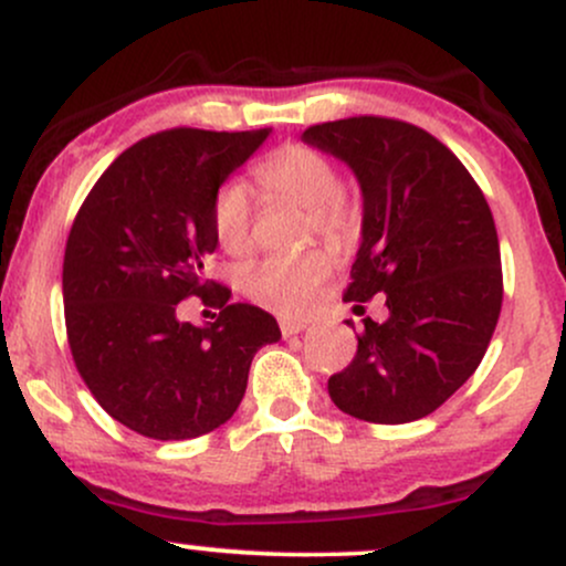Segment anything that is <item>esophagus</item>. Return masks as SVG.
Returning a JSON list of instances; mask_svg holds the SVG:
<instances>
[{"label":"esophagus","instance_id":"1","mask_svg":"<svg viewBox=\"0 0 566 566\" xmlns=\"http://www.w3.org/2000/svg\"><path fill=\"white\" fill-rule=\"evenodd\" d=\"M305 327H308V322H303V319H282V322H279V329H282L284 337L303 333Z\"/></svg>","mask_w":566,"mask_h":566}]
</instances>
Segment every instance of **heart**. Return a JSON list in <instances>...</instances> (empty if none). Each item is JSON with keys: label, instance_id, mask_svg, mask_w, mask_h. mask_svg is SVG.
I'll use <instances>...</instances> for the list:
<instances>
[{"label": "heart", "instance_id": "b5f03b06", "mask_svg": "<svg viewBox=\"0 0 566 566\" xmlns=\"http://www.w3.org/2000/svg\"><path fill=\"white\" fill-rule=\"evenodd\" d=\"M258 184L269 199L305 207L303 229L329 242H348L359 229V207L340 191L333 159L303 143L276 148L255 167ZM212 231L223 250L244 252L252 239V201L239 180L226 184L212 199ZM327 250H305L292 255H269L239 271V290L250 301L276 314H301L314 301L324 279L333 274Z\"/></svg>", "mask_w": 566, "mask_h": 566}]
</instances>
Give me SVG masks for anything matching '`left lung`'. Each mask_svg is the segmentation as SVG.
Masks as SVG:
<instances>
[{"label":"left lung","mask_w":566,"mask_h":566,"mask_svg":"<svg viewBox=\"0 0 566 566\" xmlns=\"http://www.w3.org/2000/svg\"><path fill=\"white\" fill-rule=\"evenodd\" d=\"M303 140L346 161L365 197L343 301L365 311L380 295L388 308L386 322L367 316L329 396L367 423H412L476 373L495 333L503 269L490 205L463 161L409 122L350 116Z\"/></svg>","instance_id":"left-lung-1"}]
</instances>
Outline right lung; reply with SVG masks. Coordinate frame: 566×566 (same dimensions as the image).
I'll return each mask as SVG.
<instances>
[{
    "label": "right lung",
    "mask_w": 566,
    "mask_h": 566,
    "mask_svg": "<svg viewBox=\"0 0 566 566\" xmlns=\"http://www.w3.org/2000/svg\"><path fill=\"white\" fill-rule=\"evenodd\" d=\"M271 129L175 127L122 151L76 212L63 255L74 365L97 405L140 437L193 439L237 412L252 356L282 333L205 276L216 252L212 199ZM197 294L216 323L177 319Z\"/></svg>",
    "instance_id": "1"
}]
</instances>
